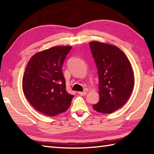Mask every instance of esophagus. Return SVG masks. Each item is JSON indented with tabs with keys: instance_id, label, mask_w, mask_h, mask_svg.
Listing matches in <instances>:
<instances>
[{
	"instance_id": "34e87169",
	"label": "esophagus",
	"mask_w": 154,
	"mask_h": 154,
	"mask_svg": "<svg viewBox=\"0 0 154 154\" xmlns=\"http://www.w3.org/2000/svg\"><path fill=\"white\" fill-rule=\"evenodd\" d=\"M78 93H79L80 95H86L87 94V92L86 91H83V92H78Z\"/></svg>"
}]
</instances>
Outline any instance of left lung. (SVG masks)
<instances>
[{"label": "left lung", "instance_id": "1", "mask_svg": "<svg viewBox=\"0 0 154 154\" xmlns=\"http://www.w3.org/2000/svg\"><path fill=\"white\" fill-rule=\"evenodd\" d=\"M91 53L99 75V103L94 110L112 113L122 107L131 94L134 78L131 64L124 52L115 45L91 42Z\"/></svg>", "mask_w": 154, "mask_h": 154}]
</instances>
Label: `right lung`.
Masks as SVG:
<instances>
[{
	"label": "right lung",
	"mask_w": 154,
	"mask_h": 154,
	"mask_svg": "<svg viewBox=\"0 0 154 154\" xmlns=\"http://www.w3.org/2000/svg\"><path fill=\"white\" fill-rule=\"evenodd\" d=\"M72 47L55 46L35 54L26 67L22 89L31 105L45 115L66 111L73 95L66 91L62 66Z\"/></svg>",
	"instance_id": "1"
}]
</instances>
